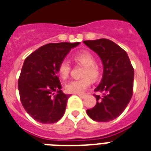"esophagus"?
I'll list each match as a JSON object with an SVG mask.
<instances>
[{
  "label": "esophagus",
  "mask_w": 151,
  "mask_h": 151,
  "mask_svg": "<svg viewBox=\"0 0 151 151\" xmlns=\"http://www.w3.org/2000/svg\"><path fill=\"white\" fill-rule=\"evenodd\" d=\"M78 96H79L81 99H84V98L86 97V95H84V94H78Z\"/></svg>",
  "instance_id": "1"
}]
</instances>
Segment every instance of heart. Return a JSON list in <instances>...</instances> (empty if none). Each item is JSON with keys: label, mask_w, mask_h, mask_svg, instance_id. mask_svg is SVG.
<instances>
[{"label": "heart", "mask_w": 151, "mask_h": 151, "mask_svg": "<svg viewBox=\"0 0 151 151\" xmlns=\"http://www.w3.org/2000/svg\"><path fill=\"white\" fill-rule=\"evenodd\" d=\"M76 63L85 66L83 69L81 76L84 77L80 79L73 80L66 84V91L69 93H81L85 92L92 84V79L97 80L100 76V68L96 63L94 55L88 51L76 53L73 57ZM71 71V66L70 63L66 60L61 62L58 67V73L63 79H67Z\"/></svg>", "instance_id": "b5f03b06"}]
</instances>
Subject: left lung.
I'll return each mask as SVG.
<instances>
[{"label": "left lung", "instance_id": "obj_1", "mask_svg": "<svg viewBox=\"0 0 151 151\" xmlns=\"http://www.w3.org/2000/svg\"><path fill=\"white\" fill-rule=\"evenodd\" d=\"M84 43L99 55L103 64L102 81L95 89L96 104L87 110L92 120L107 122L117 117L129 104L133 94L134 69L126 52L105 38L85 41Z\"/></svg>", "mask_w": 151, "mask_h": 151}]
</instances>
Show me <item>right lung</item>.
I'll use <instances>...</instances> for the list:
<instances>
[{
	"mask_svg": "<svg viewBox=\"0 0 151 151\" xmlns=\"http://www.w3.org/2000/svg\"><path fill=\"white\" fill-rule=\"evenodd\" d=\"M78 45L79 42L47 44L25 59L18 88L22 106L37 122L52 124L63 116L70 95L62 92L58 67L71 48Z\"/></svg>",
	"mask_w": 151,
	"mask_h": 151,
	"instance_id": "right-lung-1",
	"label": "right lung"
}]
</instances>
